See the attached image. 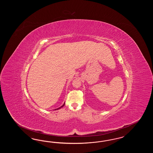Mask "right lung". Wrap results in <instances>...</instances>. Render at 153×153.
<instances>
[{"label": "right lung", "instance_id": "add662e5", "mask_svg": "<svg viewBox=\"0 0 153 153\" xmlns=\"http://www.w3.org/2000/svg\"><path fill=\"white\" fill-rule=\"evenodd\" d=\"M65 105V103H64V104H63V105H62V106H61V107H60V108H58V109H60V108H62V107H63V106H64V105ZM56 109H55V110H56Z\"/></svg>", "mask_w": 153, "mask_h": 153}]
</instances>
